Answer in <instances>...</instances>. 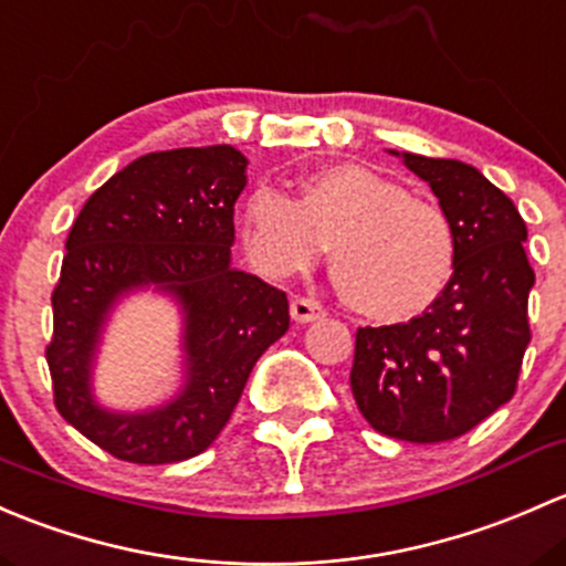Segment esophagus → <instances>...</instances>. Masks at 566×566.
<instances>
[{"instance_id": "obj_1", "label": "esophagus", "mask_w": 566, "mask_h": 566, "mask_svg": "<svg viewBox=\"0 0 566 566\" xmlns=\"http://www.w3.org/2000/svg\"><path fill=\"white\" fill-rule=\"evenodd\" d=\"M326 311L322 302L316 300H307V296H296V300H291V318H294L296 324H311V322H318V318H324Z\"/></svg>"}]
</instances>
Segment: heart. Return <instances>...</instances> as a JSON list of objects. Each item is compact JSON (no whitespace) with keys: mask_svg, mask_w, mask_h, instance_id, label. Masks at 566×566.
Segmentation results:
<instances>
[{"mask_svg":"<svg viewBox=\"0 0 566 566\" xmlns=\"http://www.w3.org/2000/svg\"><path fill=\"white\" fill-rule=\"evenodd\" d=\"M242 240L272 277L305 272L332 244V266L354 311L403 322L428 311L455 272L452 220L363 163L302 177L300 198L259 185L242 203Z\"/></svg>","mask_w":566,"mask_h":566,"instance_id":"b5f03b06","label":"heart"}]
</instances>
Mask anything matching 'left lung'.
<instances>
[{
  "instance_id": "8db88e82",
  "label": "left lung",
  "mask_w": 566,
  "mask_h": 566,
  "mask_svg": "<svg viewBox=\"0 0 566 566\" xmlns=\"http://www.w3.org/2000/svg\"><path fill=\"white\" fill-rule=\"evenodd\" d=\"M389 153L439 198L455 229L458 259L422 316L357 329L352 392L378 433L439 444L469 433L515 395L532 340L528 231L515 203L469 163Z\"/></svg>"
}]
</instances>
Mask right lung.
<instances>
[{
    "label": "right lung",
    "instance_id": "obj_1",
    "mask_svg": "<svg viewBox=\"0 0 566 566\" xmlns=\"http://www.w3.org/2000/svg\"><path fill=\"white\" fill-rule=\"evenodd\" d=\"M244 171L248 157L229 144L149 153L97 188L70 229L45 359L56 411L114 458L160 465L207 450L289 329L283 291L231 266ZM142 287L184 311V387L163 407L111 412L91 387L96 346L109 311Z\"/></svg>",
    "mask_w": 566,
    "mask_h": 566
}]
</instances>
